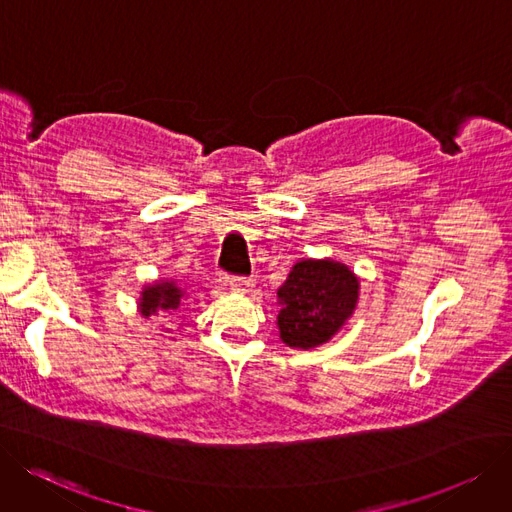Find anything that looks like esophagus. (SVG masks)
<instances>
[{"label": "esophagus", "instance_id": "obj_1", "mask_svg": "<svg viewBox=\"0 0 512 512\" xmlns=\"http://www.w3.org/2000/svg\"><path fill=\"white\" fill-rule=\"evenodd\" d=\"M229 285H231L233 292L248 294L254 288V279L252 277H241V275H231Z\"/></svg>", "mask_w": 512, "mask_h": 512}]
</instances>
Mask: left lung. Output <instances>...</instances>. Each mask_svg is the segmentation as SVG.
Returning <instances> with one entry per match:
<instances>
[{"label":"left lung","instance_id":"8db88e82","mask_svg":"<svg viewBox=\"0 0 512 512\" xmlns=\"http://www.w3.org/2000/svg\"><path fill=\"white\" fill-rule=\"evenodd\" d=\"M277 296L281 340L306 351L330 340L353 315L359 281L340 262L300 260Z\"/></svg>","mask_w":512,"mask_h":512}]
</instances>
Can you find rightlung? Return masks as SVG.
<instances>
[{"instance_id":"obj_1","label":"right lung","mask_w":512,"mask_h":512,"mask_svg":"<svg viewBox=\"0 0 512 512\" xmlns=\"http://www.w3.org/2000/svg\"><path fill=\"white\" fill-rule=\"evenodd\" d=\"M182 298V290H178L174 281L155 283L153 288H147L140 298V313L142 317H151L155 313H172L178 309Z\"/></svg>"}]
</instances>
